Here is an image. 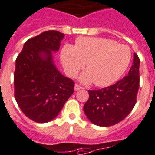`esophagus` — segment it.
Listing matches in <instances>:
<instances>
[{
    "instance_id": "34e87169",
    "label": "esophagus",
    "mask_w": 155,
    "mask_h": 155,
    "mask_svg": "<svg viewBox=\"0 0 155 155\" xmlns=\"http://www.w3.org/2000/svg\"><path fill=\"white\" fill-rule=\"evenodd\" d=\"M82 87H81L80 85H78V84H75V86H74V89H75V91H78V90H80V89H82Z\"/></svg>"
}]
</instances>
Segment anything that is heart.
<instances>
[{"label": "heart", "instance_id": "1", "mask_svg": "<svg viewBox=\"0 0 155 155\" xmlns=\"http://www.w3.org/2000/svg\"><path fill=\"white\" fill-rule=\"evenodd\" d=\"M61 59L68 75L74 77L84 66L80 76L82 83L94 82L98 87H107L122 76L131 61L128 46L115 40L98 37H80L75 45H65L61 50Z\"/></svg>", "mask_w": 155, "mask_h": 155}]
</instances>
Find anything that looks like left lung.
<instances>
[{
    "label": "left lung",
    "mask_w": 155,
    "mask_h": 155,
    "mask_svg": "<svg viewBox=\"0 0 155 155\" xmlns=\"http://www.w3.org/2000/svg\"><path fill=\"white\" fill-rule=\"evenodd\" d=\"M140 87V58L134 54L133 65L128 75L105 88L88 90L89 98L83 110L94 125L107 127L120 122L136 102Z\"/></svg>",
    "instance_id": "8db88e82"
}]
</instances>
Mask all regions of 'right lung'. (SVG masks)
Wrapping results in <instances>:
<instances>
[{
	"mask_svg": "<svg viewBox=\"0 0 155 155\" xmlns=\"http://www.w3.org/2000/svg\"><path fill=\"white\" fill-rule=\"evenodd\" d=\"M64 34L48 30L27 40L15 61V97L20 110L37 123L54 120L74 91V82L57 69L53 52Z\"/></svg>",
	"mask_w": 155,
	"mask_h": 155,
	"instance_id": "1",
	"label": "right lung"
}]
</instances>
